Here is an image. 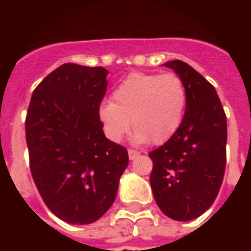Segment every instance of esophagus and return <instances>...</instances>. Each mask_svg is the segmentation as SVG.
<instances>
[{"label": "esophagus", "instance_id": "esophagus-1", "mask_svg": "<svg viewBox=\"0 0 251 251\" xmlns=\"http://www.w3.org/2000/svg\"><path fill=\"white\" fill-rule=\"evenodd\" d=\"M140 156V152L138 151H134V150H128V158L131 160H134L135 158H138Z\"/></svg>", "mask_w": 251, "mask_h": 251}]
</instances>
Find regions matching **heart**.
I'll return each mask as SVG.
<instances>
[{
  "mask_svg": "<svg viewBox=\"0 0 251 251\" xmlns=\"http://www.w3.org/2000/svg\"><path fill=\"white\" fill-rule=\"evenodd\" d=\"M187 106L184 82L175 74H130L111 93V101L99 106L106 137L120 142L130 130L135 142L160 145L181 126Z\"/></svg>",
  "mask_w": 251,
  "mask_h": 251,
  "instance_id": "heart-1",
  "label": "heart"
}]
</instances>
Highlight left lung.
Wrapping results in <instances>:
<instances>
[{
  "label": "left lung",
  "mask_w": 251,
  "mask_h": 251,
  "mask_svg": "<svg viewBox=\"0 0 251 251\" xmlns=\"http://www.w3.org/2000/svg\"><path fill=\"white\" fill-rule=\"evenodd\" d=\"M184 82L187 106L176 134L150 152L151 187L160 211L191 221L212 205L226 165V116L215 88L180 60L163 64Z\"/></svg>",
  "instance_id": "8db88e82"
}]
</instances>
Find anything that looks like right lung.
I'll list each match as a JSON object with an SVG mask.
<instances>
[{
	"mask_svg": "<svg viewBox=\"0 0 251 251\" xmlns=\"http://www.w3.org/2000/svg\"><path fill=\"white\" fill-rule=\"evenodd\" d=\"M103 67L63 64L34 89L26 142L34 184L55 217L73 225L98 221L114 202L128 153L106 138L99 106Z\"/></svg>",
	"mask_w": 251,
	"mask_h": 251,
	"instance_id": "right-lung-1",
	"label": "right lung"
}]
</instances>
